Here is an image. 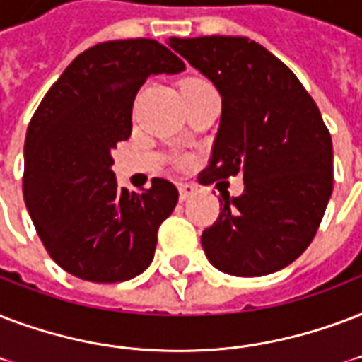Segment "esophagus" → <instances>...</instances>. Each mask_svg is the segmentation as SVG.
I'll return each mask as SVG.
<instances>
[{"label": "esophagus", "mask_w": 362, "mask_h": 362, "mask_svg": "<svg viewBox=\"0 0 362 362\" xmlns=\"http://www.w3.org/2000/svg\"><path fill=\"white\" fill-rule=\"evenodd\" d=\"M177 189H179V198H181V202L189 200L190 196H194L196 192H198V187H196L194 183H179Z\"/></svg>", "instance_id": "esophagus-1"}]
</instances>
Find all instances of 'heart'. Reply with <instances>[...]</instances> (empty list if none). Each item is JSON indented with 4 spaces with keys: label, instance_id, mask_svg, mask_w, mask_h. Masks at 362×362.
<instances>
[{
    "label": "heart",
    "instance_id": "obj_1",
    "mask_svg": "<svg viewBox=\"0 0 362 362\" xmlns=\"http://www.w3.org/2000/svg\"><path fill=\"white\" fill-rule=\"evenodd\" d=\"M192 81H198V79H192Z\"/></svg>",
    "mask_w": 362,
    "mask_h": 362
}]
</instances>
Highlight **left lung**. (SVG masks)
Wrapping results in <instances>:
<instances>
[{
  "instance_id": "1",
  "label": "left lung",
  "mask_w": 362,
  "mask_h": 362,
  "mask_svg": "<svg viewBox=\"0 0 362 362\" xmlns=\"http://www.w3.org/2000/svg\"><path fill=\"white\" fill-rule=\"evenodd\" d=\"M168 45L223 98L209 166L211 185L243 175V194L223 196L219 219L202 234L217 270L266 276L312 243L332 194V139L296 75L247 37H170Z\"/></svg>"
}]
</instances>
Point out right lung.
Segmentation results:
<instances>
[{"mask_svg":"<svg viewBox=\"0 0 362 362\" xmlns=\"http://www.w3.org/2000/svg\"><path fill=\"white\" fill-rule=\"evenodd\" d=\"M185 62L155 39L105 41L81 52L45 94L24 141V202L56 264L85 281L139 276L179 192L155 177L141 192L119 187L111 151L132 134V107L149 75Z\"/></svg>","mask_w":362,"mask_h":362,"instance_id":"1","label":"right lung"}]
</instances>
